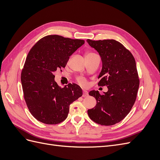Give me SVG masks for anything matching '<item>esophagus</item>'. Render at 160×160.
Listing matches in <instances>:
<instances>
[{"label": "esophagus", "mask_w": 160, "mask_h": 160, "mask_svg": "<svg viewBox=\"0 0 160 160\" xmlns=\"http://www.w3.org/2000/svg\"><path fill=\"white\" fill-rule=\"evenodd\" d=\"M88 95V92L85 91H83V97H87Z\"/></svg>", "instance_id": "obj_1"}]
</instances>
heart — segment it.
Masks as SVG:
<instances>
[{
  "mask_svg": "<svg viewBox=\"0 0 160 160\" xmlns=\"http://www.w3.org/2000/svg\"><path fill=\"white\" fill-rule=\"evenodd\" d=\"M95 55V53L93 52H86L85 54V57L86 56H90V55ZM77 81H78V83L79 84H81V85H87V81L85 78H83V77H79L78 79H77Z\"/></svg>",
  "mask_w": 160,
  "mask_h": 160,
  "instance_id": "obj_1",
  "label": "heart"
}]
</instances>
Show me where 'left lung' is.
Returning <instances> with one entry per match:
<instances>
[{"instance_id":"8db88e82","label":"left lung","mask_w":160,"mask_h":160,"mask_svg":"<svg viewBox=\"0 0 160 160\" xmlns=\"http://www.w3.org/2000/svg\"><path fill=\"white\" fill-rule=\"evenodd\" d=\"M87 42L99 52L102 61L98 85L108 88L103 95L98 91L89 92L97 104L88 109V115L97 123L112 125L126 117L136 99L139 85L136 63L131 52L117 41L88 39Z\"/></svg>"}]
</instances>
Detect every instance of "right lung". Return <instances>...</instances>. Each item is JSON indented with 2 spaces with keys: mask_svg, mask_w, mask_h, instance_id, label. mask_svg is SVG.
Here are the masks:
<instances>
[{
  "mask_svg": "<svg viewBox=\"0 0 160 160\" xmlns=\"http://www.w3.org/2000/svg\"><path fill=\"white\" fill-rule=\"evenodd\" d=\"M84 43L81 39L47 35L28 52L21 72V83L28 110L39 122L49 125L63 122L70 104L83 95L75 83L60 88L55 81V72L65 67L69 57Z\"/></svg>",
  "mask_w": 160,
  "mask_h": 160,
  "instance_id": "add662e5",
  "label": "right lung"
}]
</instances>
